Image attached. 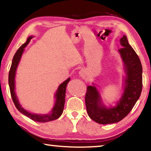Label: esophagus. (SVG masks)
Returning <instances> with one entry per match:
<instances>
[{
  "label": "esophagus",
  "mask_w": 151,
  "mask_h": 151,
  "mask_svg": "<svg viewBox=\"0 0 151 151\" xmlns=\"http://www.w3.org/2000/svg\"><path fill=\"white\" fill-rule=\"evenodd\" d=\"M84 73H85V72H84L83 70H81L80 71V75H81V76H83V74H84Z\"/></svg>",
  "instance_id": "esophagus-1"
}]
</instances>
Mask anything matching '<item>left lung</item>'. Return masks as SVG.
Returning <instances> with one entry per match:
<instances>
[{"label": "left lung", "instance_id": "obj_1", "mask_svg": "<svg viewBox=\"0 0 151 151\" xmlns=\"http://www.w3.org/2000/svg\"><path fill=\"white\" fill-rule=\"evenodd\" d=\"M120 43L122 48L119 52L124 64L126 76L124 79V91L119 101L113 107H106L102 101L98 89L87 86L85 95L86 108L89 117L97 123L107 124L121 121L131 112L141 94L142 68L140 58L123 35Z\"/></svg>", "mask_w": 151, "mask_h": 151}]
</instances>
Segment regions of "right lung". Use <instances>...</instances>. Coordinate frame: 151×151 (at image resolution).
<instances>
[{
    "instance_id": "right-lung-1",
    "label": "right lung",
    "mask_w": 151,
    "mask_h": 151,
    "mask_svg": "<svg viewBox=\"0 0 151 151\" xmlns=\"http://www.w3.org/2000/svg\"><path fill=\"white\" fill-rule=\"evenodd\" d=\"M32 36H30L27 39V42L24 43L21 47L15 53L13 58H12V65L10 68L9 74V85L10 88V91H11V94L12 101H13L14 105L16 108L18 109V111H20L22 114H23L27 117H29L32 121L39 122H46L54 121V120L57 119L58 118L61 116L64 106H65V93H66V85L68 82L70 81V78L66 79L65 81H64L63 83H61L58 86L57 92H56L55 97L56 99L55 105L53 106L52 109L51 111L48 114H39L31 113L29 111L22 108V106L20 105V104L19 102V99L15 93V75H16V71L17 66L19 65L20 58H21L22 55L24 50V48L27 47V45L29 44L30 40L32 39Z\"/></svg>"
}]
</instances>
